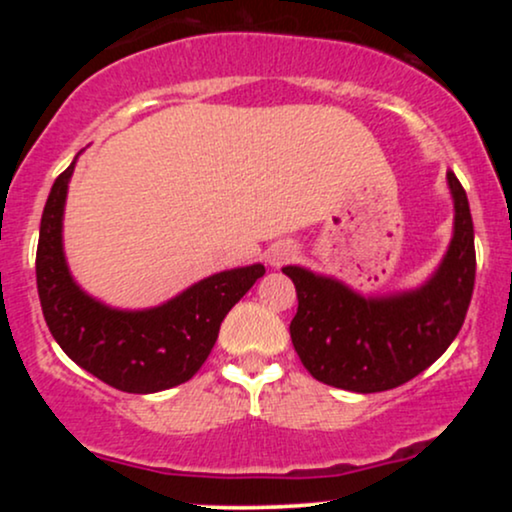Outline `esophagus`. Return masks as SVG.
I'll return each mask as SVG.
<instances>
[{"label":"esophagus","mask_w":512,"mask_h":512,"mask_svg":"<svg viewBox=\"0 0 512 512\" xmlns=\"http://www.w3.org/2000/svg\"><path fill=\"white\" fill-rule=\"evenodd\" d=\"M293 252H296V248H293V245L279 243V245H274V248L267 252V262L274 264V267H279V264H284L286 260H289V257H293Z\"/></svg>","instance_id":"obj_1"}]
</instances>
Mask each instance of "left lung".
<instances>
[{"label": "left lung", "instance_id": "1", "mask_svg": "<svg viewBox=\"0 0 512 512\" xmlns=\"http://www.w3.org/2000/svg\"><path fill=\"white\" fill-rule=\"evenodd\" d=\"M452 238L424 284L363 296L337 276L286 264L298 293L291 342L308 373L349 392H383L431 366L460 332L474 291L477 255L467 192L448 173Z\"/></svg>", "mask_w": 512, "mask_h": 512}]
</instances>
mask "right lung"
<instances>
[{
    "label": "right lung",
    "instance_id": "right-lung-1",
    "mask_svg": "<svg viewBox=\"0 0 512 512\" xmlns=\"http://www.w3.org/2000/svg\"><path fill=\"white\" fill-rule=\"evenodd\" d=\"M76 158L52 185L35 255L52 337L76 366L115 390L151 395L187 383L214 349L223 317L264 274V264L211 274L154 308L122 310L98 301L76 284L64 255V204Z\"/></svg>",
    "mask_w": 512,
    "mask_h": 512
}]
</instances>
